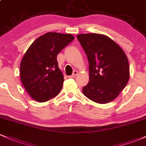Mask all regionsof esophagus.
<instances>
[{
    "mask_svg": "<svg viewBox=\"0 0 146 146\" xmlns=\"http://www.w3.org/2000/svg\"><path fill=\"white\" fill-rule=\"evenodd\" d=\"M78 74V72L76 71V70H74V72H73V74L72 75H70V76H69L68 77L69 78H74L75 76H76V75L77 74Z\"/></svg>",
    "mask_w": 146,
    "mask_h": 146,
    "instance_id": "34e87169",
    "label": "esophagus"
}]
</instances>
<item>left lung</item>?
Segmentation results:
<instances>
[{"label": "left lung", "instance_id": "1", "mask_svg": "<svg viewBox=\"0 0 146 146\" xmlns=\"http://www.w3.org/2000/svg\"><path fill=\"white\" fill-rule=\"evenodd\" d=\"M77 39L89 62V81L84 95L99 104L113 100L129 81V65L123 50L107 36L80 34Z\"/></svg>", "mask_w": 146, "mask_h": 146}]
</instances>
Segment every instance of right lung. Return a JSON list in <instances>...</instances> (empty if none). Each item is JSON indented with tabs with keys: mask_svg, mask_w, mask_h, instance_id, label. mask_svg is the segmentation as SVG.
I'll use <instances>...</instances> for the list:
<instances>
[{
	"mask_svg": "<svg viewBox=\"0 0 146 146\" xmlns=\"http://www.w3.org/2000/svg\"><path fill=\"white\" fill-rule=\"evenodd\" d=\"M74 39L71 34L49 32L38 37L28 48L20 65V77L33 100L44 102L59 94L64 76L57 55Z\"/></svg>",
	"mask_w": 146,
	"mask_h": 146,
	"instance_id": "right-lung-1",
	"label": "right lung"
}]
</instances>
